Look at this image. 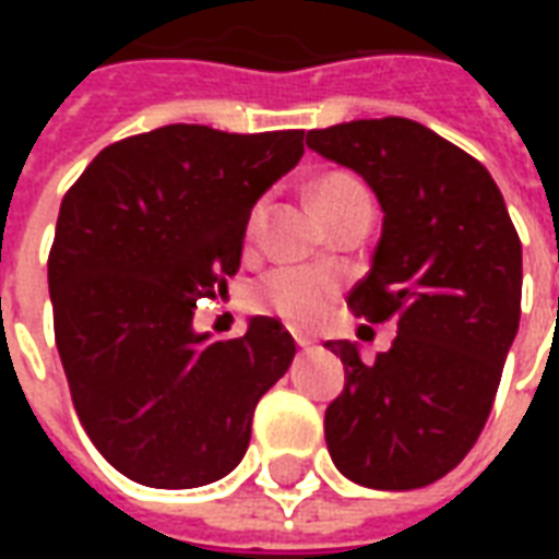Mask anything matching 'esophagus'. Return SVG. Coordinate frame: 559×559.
<instances>
[{
  "label": "esophagus",
  "instance_id": "esophagus-1",
  "mask_svg": "<svg viewBox=\"0 0 559 559\" xmlns=\"http://www.w3.org/2000/svg\"><path fill=\"white\" fill-rule=\"evenodd\" d=\"M296 344H299V347H302V350H308V347H311V344H314V341L308 338V335H296Z\"/></svg>",
  "mask_w": 559,
  "mask_h": 559
}]
</instances>
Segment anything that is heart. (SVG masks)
I'll return each mask as SVG.
<instances>
[{"label": "heart", "mask_w": 559, "mask_h": 559, "mask_svg": "<svg viewBox=\"0 0 559 559\" xmlns=\"http://www.w3.org/2000/svg\"><path fill=\"white\" fill-rule=\"evenodd\" d=\"M317 212L326 221H335L341 212L371 203V194L350 173H326L311 188ZM266 215V203L260 200L248 215V236H257ZM338 293V272L320 266H275L263 272L248 287V305L263 314H275L293 326H314L326 314Z\"/></svg>", "instance_id": "b5f03b06"}]
</instances>
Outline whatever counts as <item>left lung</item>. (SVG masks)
<instances>
[{
  "mask_svg": "<svg viewBox=\"0 0 559 559\" xmlns=\"http://www.w3.org/2000/svg\"><path fill=\"white\" fill-rule=\"evenodd\" d=\"M308 146L371 185L383 233L347 296L399 335L374 362L326 341L344 389L326 445L347 479L413 491L455 469L491 413L521 320V239L491 173L413 119H356L308 131Z\"/></svg>",
  "mask_w": 559,
  "mask_h": 559,
  "instance_id": "8db88e82",
  "label": "left lung"
}]
</instances>
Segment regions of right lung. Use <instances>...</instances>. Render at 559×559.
I'll return each instance as SVG.
<instances>
[{
    "instance_id": "add662e5",
    "label": "right lung",
    "mask_w": 559,
    "mask_h": 559,
    "mask_svg": "<svg viewBox=\"0 0 559 559\" xmlns=\"http://www.w3.org/2000/svg\"><path fill=\"white\" fill-rule=\"evenodd\" d=\"M305 131L164 126L102 148L68 188L47 260L71 401L95 449L148 488L227 476L296 344L275 317L197 335V299L239 272L248 215L302 158Z\"/></svg>"
}]
</instances>
